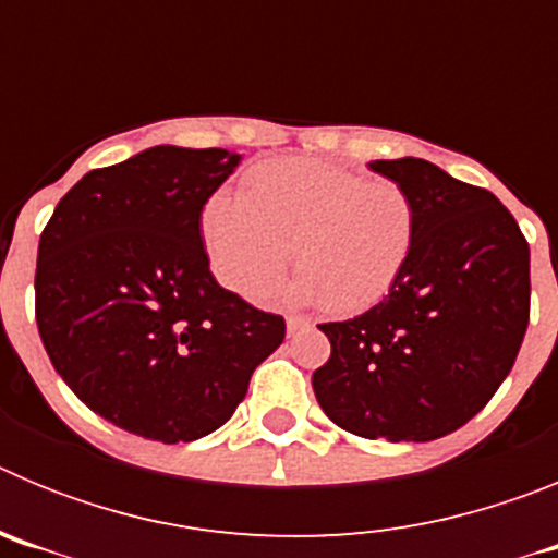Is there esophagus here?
<instances>
[{"instance_id": "obj_1", "label": "esophagus", "mask_w": 558, "mask_h": 558, "mask_svg": "<svg viewBox=\"0 0 558 558\" xmlns=\"http://www.w3.org/2000/svg\"><path fill=\"white\" fill-rule=\"evenodd\" d=\"M284 324H288V332L290 335H295L299 332V329H304L307 327V318H302V315H288V318H284Z\"/></svg>"}]
</instances>
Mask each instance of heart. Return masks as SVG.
Returning a JSON list of instances; mask_svg holds the SVG:
<instances>
[{"label":"heart","mask_w":558,"mask_h":558,"mask_svg":"<svg viewBox=\"0 0 558 558\" xmlns=\"http://www.w3.org/2000/svg\"><path fill=\"white\" fill-rule=\"evenodd\" d=\"M215 276L240 295L268 293L288 268L295 299L349 315L383 302L408 268L418 234L411 192L397 181L322 161H270L243 192L215 195L201 218Z\"/></svg>","instance_id":"b5f03b06"}]
</instances>
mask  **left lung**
Returning <instances> with one entry per match:
<instances>
[{"label": "left lung", "mask_w": 558, "mask_h": 558, "mask_svg": "<svg viewBox=\"0 0 558 558\" xmlns=\"http://www.w3.org/2000/svg\"><path fill=\"white\" fill-rule=\"evenodd\" d=\"M368 170L411 192L416 245L383 302L318 327L332 354L313 391L354 436L433 441L466 425L509 377L529 329L531 251L489 190L413 156Z\"/></svg>", "instance_id": "1"}]
</instances>
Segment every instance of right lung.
Segmentation results:
<instances>
[{
    "label": "right lung",
    "mask_w": 558,
    "mask_h": 558,
    "mask_svg": "<svg viewBox=\"0 0 558 558\" xmlns=\"http://www.w3.org/2000/svg\"><path fill=\"white\" fill-rule=\"evenodd\" d=\"M243 156L156 145L86 172L38 243L41 343L83 405L133 436H209L245 399L284 318L220 288L201 211Z\"/></svg>",
    "instance_id": "obj_1"
}]
</instances>
